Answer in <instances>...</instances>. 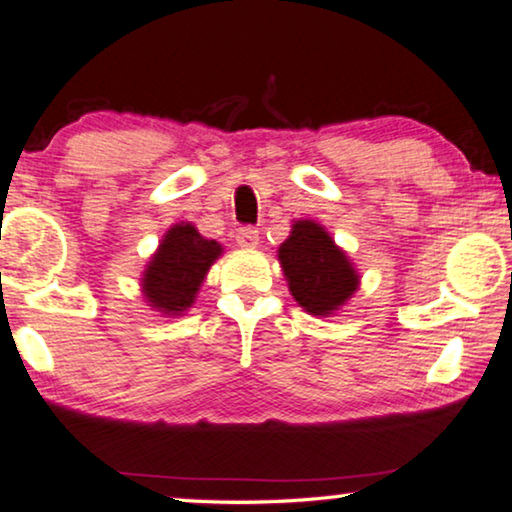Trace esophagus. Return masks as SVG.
Returning <instances> with one entry per match:
<instances>
[{"instance_id": "34e87169", "label": "esophagus", "mask_w": 512, "mask_h": 512, "mask_svg": "<svg viewBox=\"0 0 512 512\" xmlns=\"http://www.w3.org/2000/svg\"><path fill=\"white\" fill-rule=\"evenodd\" d=\"M236 243H239L241 248H257L259 230L257 227H241V230L236 232Z\"/></svg>"}]
</instances>
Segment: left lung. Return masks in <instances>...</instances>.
Listing matches in <instances>:
<instances>
[{"mask_svg": "<svg viewBox=\"0 0 512 512\" xmlns=\"http://www.w3.org/2000/svg\"><path fill=\"white\" fill-rule=\"evenodd\" d=\"M289 292L310 315L326 317L356 292L358 276L347 255L315 220H299L278 250Z\"/></svg>", "mask_w": 512, "mask_h": 512, "instance_id": "1", "label": "left lung"}]
</instances>
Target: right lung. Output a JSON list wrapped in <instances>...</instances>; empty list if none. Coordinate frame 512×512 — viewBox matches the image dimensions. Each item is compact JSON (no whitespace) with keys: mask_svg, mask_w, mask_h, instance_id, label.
I'll use <instances>...</instances> for the list:
<instances>
[{"mask_svg":"<svg viewBox=\"0 0 512 512\" xmlns=\"http://www.w3.org/2000/svg\"><path fill=\"white\" fill-rule=\"evenodd\" d=\"M220 253V243L204 239L193 225H174L144 271V296L165 315H179L190 308L209 266Z\"/></svg>","mask_w":512,"mask_h":512,"instance_id":"obj_1","label":"right lung"}]
</instances>
